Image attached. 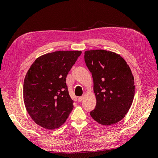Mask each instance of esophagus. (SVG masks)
I'll return each mask as SVG.
<instances>
[{
    "instance_id": "1",
    "label": "esophagus",
    "mask_w": 158,
    "mask_h": 158,
    "mask_svg": "<svg viewBox=\"0 0 158 158\" xmlns=\"http://www.w3.org/2000/svg\"><path fill=\"white\" fill-rule=\"evenodd\" d=\"M84 99V97L83 96H81V97H79L78 98V102H81L82 101V100Z\"/></svg>"
}]
</instances>
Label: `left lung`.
Here are the masks:
<instances>
[{"instance_id": "1", "label": "left lung", "mask_w": 158, "mask_h": 158, "mask_svg": "<svg viewBox=\"0 0 158 158\" xmlns=\"http://www.w3.org/2000/svg\"><path fill=\"white\" fill-rule=\"evenodd\" d=\"M84 60L92 73L97 101L90 115L101 125H114L125 117L133 102L131 70L123 57L106 50L85 51Z\"/></svg>"}]
</instances>
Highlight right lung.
Returning <instances> with one entry per match:
<instances>
[{
  "mask_svg": "<svg viewBox=\"0 0 158 158\" xmlns=\"http://www.w3.org/2000/svg\"><path fill=\"white\" fill-rule=\"evenodd\" d=\"M81 53L80 51L50 52L38 57L28 70L23 82V102L38 125L53 130L69 116L74 102L66 78Z\"/></svg>",
  "mask_w": 158,
  "mask_h": 158,
  "instance_id": "add662e5",
  "label": "right lung"
}]
</instances>
